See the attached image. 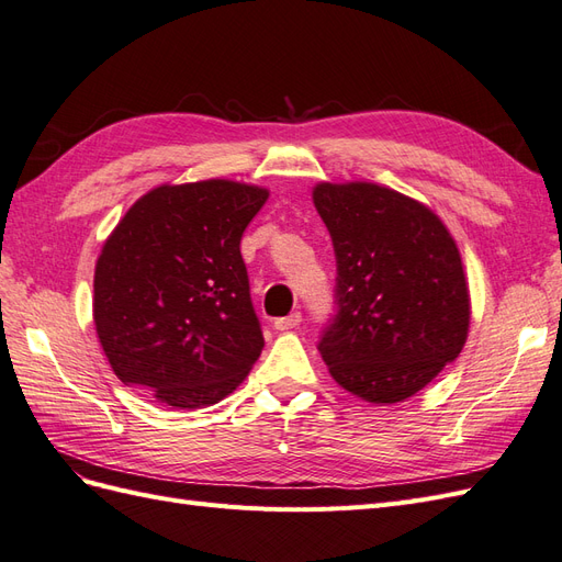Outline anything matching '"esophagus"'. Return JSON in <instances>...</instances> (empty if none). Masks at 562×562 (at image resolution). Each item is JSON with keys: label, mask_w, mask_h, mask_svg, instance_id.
<instances>
[{"label": "esophagus", "mask_w": 562, "mask_h": 562, "mask_svg": "<svg viewBox=\"0 0 562 562\" xmlns=\"http://www.w3.org/2000/svg\"><path fill=\"white\" fill-rule=\"evenodd\" d=\"M300 321H302V314H300V312H293L291 316L277 318V321H274V328H277V330H293V328L300 326Z\"/></svg>", "instance_id": "obj_1"}]
</instances>
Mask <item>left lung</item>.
<instances>
[{
    "label": "left lung",
    "instance_id": "1",
    "mask_svg": "<svg viewBox=\"0 0 562 562\" xmlns=\"http://www.w3.org/2000/svg\"><path fill=\"white\" fill-rule=\"evenodd\" d=\"M335 262V314L318 351L370 403L427 386L467 342L469 288L450 232L427 206L372 182L314 190Z\"/></svg>",
    "mask_w": 562,
    "mask_h": 562
}]
</instances>
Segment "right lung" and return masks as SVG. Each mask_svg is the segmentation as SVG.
Returning a JSON list of instances; mask_svg holds the SVG:
<instances>
[{
    "label": "right lung",
    "instance_id": "right-lung-1",
    "mask_svg": "<svg viewBox=\"0 0 562 562\" xmlns=\"http://www.w3.org/2000/svg\"><path fill=\"white\" fill-rule=\"evenodd\" d=\"M267 190L164 184L128 209L100 252L93 318L114 375L192 411L225 398L260 359L241 236Z\"/></svg>",
    "mask_w": 562,
    "mask_h": 562
}]
</instances>
